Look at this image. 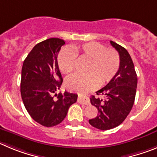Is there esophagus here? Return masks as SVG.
Returning <instances> with one entry per match:
<instances>
[{"label": "esophagus", "instance_id": "esophagus-1", "mask_svg": "<svg viewBox=\"0 0 157 157\" xmlns=\"http://www.w3.org/2000/svg\"><path fill=\"white\" fill-rule=\"evenodd\" d=\"M77 101L80 104H84V105H89L90 104V101H89L88 98H85V97H81V96H79Z\"/></svg>", "mask_w": 157, "mask_h": 157}]
</instances>
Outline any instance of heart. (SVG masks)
<instances>
[{
	"instance_id": "1",
	"label": "heart",
	"mask_w": 157,
	"mask_h": 157,
	"mask_svg": "<svg viewBox=\"0 0 157 157\" xmlns=\"http://www.w3.org/2000/svg\"><path fill=\"white\" fill-rule=\"evenodd\" d=\"M87 61L84 67L85 74L74 73L66 78V87L72 91L86 93L96 86H103L112 80L120 66L119 55L113 48H106L98 42H87L65 48L58 57V64L62 73L67 74L75 70L77 58Z\"/></svg>"
}]
</instances>
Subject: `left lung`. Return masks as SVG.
<instances>
[{
    "instance_id": "1",
    "label": "left lung",
    "mask_w": 157,
    "mask_h": 157,
    "mask_svg": "<svg viewBox=\"0 0 157 157\" xmlns=\"http://www.w3.org/2000/svg\"><path fill=\"white\" fill-rule=\"evenodd\" d=\"M110 44L119 53V70L108 84L96 91L97 95L102 96L103 99L94 95L90 98L98 113L89 120V124L102 131L119 126L126 119L135 102L138 84L133 61L128 51L112 40Z\"/></svg>"
}]
</instances>
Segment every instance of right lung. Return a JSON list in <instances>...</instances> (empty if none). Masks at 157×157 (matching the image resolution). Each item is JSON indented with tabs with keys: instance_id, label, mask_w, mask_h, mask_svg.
Instances as JSON below:
<instances>
[{
	"instance_id": "1",
	"label": "right lung",
	"mask_w": 157,
	"mask_h": 157,
	"mask_svg": "<svg viewBox=\"0 0 157 157\" xmlns=\"http://www.w3.org/2000/svg\"><path fill=\"white\" fill-rule=\"evenodd\" d=\"M64 44V40L59 38L40 42L31 50L22 65V101L30 117L44 127L60 124L70 105L77 100V94L67 91L54 95L63 84L57 57Z\"/></svg>"
}]
</instances>
